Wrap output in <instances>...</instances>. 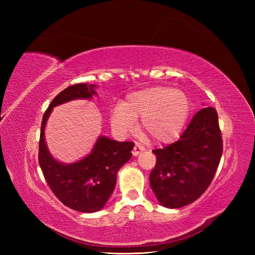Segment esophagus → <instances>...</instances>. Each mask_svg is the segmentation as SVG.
<instances>
[{
  "label": "esophagus",
  "instance_id": "34e87169",
  "mask_svg": "<svg viewBox=\"0 0 255 255\" xmlns=\"http://www.w3.org/2000/svg\"><path fill=\"white\" fill-rule=\"evenodd\" d=\"M142 151H144V146H143L142 144H140V143L136 142V143H135V146H134V149H133V155H134V156H137L138 154H139V153L142 152Z\"/></svg>",
  "mask_w": 255,
  "mask_h": 255
}]
</instances>
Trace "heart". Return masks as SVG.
<instances>
[{"mask_svg": "<svg viewBox=\"0 0 255 255\" xmlns=\"http://www.w3.org/2000/svg\"><path fill=\"white\" fill-rule=\"evenodd\" d=\"M190 111L187 95L179 89L156 86L132 92L121 105L111 111V126L119 136H126L140 118V128L154 140L167 141L184 128Z\"/></svg>", "mask_w": 255, "mask_h": 255, "instance_id": "heart-1", "label": "heart"}]
</instances>
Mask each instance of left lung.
<instances>
[{
    "mask_svg": "<svg viewBox=\"0 0 255 255\" xmlns=\"http://www.w3.org/2000/svg\"><path fill=\"white\" fill-rule=\"evenodd\" d=\"M153 153L156 165L150 185L158 202L180 208L196 201L210 186L222 155L217 112L214 107L199 111L179 140Z\"/></svg>",
    "mask_w": 255,
    "mask_h": 255,
    "instance_id": "1",
    "label": "left lung"
}]
</instances>
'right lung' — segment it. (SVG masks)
Listing matches in <instances>:
<instances>
[{
	"label": "right lung",
	"instance_id": "add662e5",
	"mask_svg": "<svg viewBox=\"0 0 255 255\" xmlns=\"http://www.w3.org/2000/svg\"><path fill=\"white\" fill-rule=\"evenodd\" d=\"M96 87V85L76 84L64 89L45 111L40 130L38 160L45 181L61 203L83 213H95L104 207L114 191L117 172L132 157L130 151L135 143L99 136L87 156L72 164H64L49 152L44 128L54 107L72 100H89L97 95Z\"/></svg>",
	"mask_w": 255,
	"mask_h": 255
}]
</instances>
